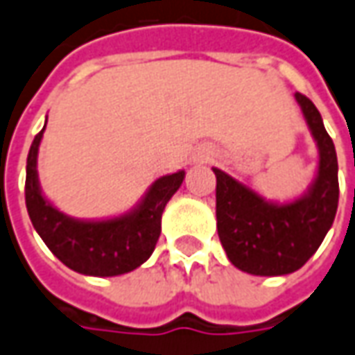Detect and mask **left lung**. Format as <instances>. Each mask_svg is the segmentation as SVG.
Here are the masks:
<instances>
[{"label": "left lung", "mask_w": 355, "mask_h": 355, "mask_svg": "<svg viewBox=\"0 0 355 355\" xmlns=\"http://www.w3.org/2000/svg\"><path fill=\"white\" fill-rule=\"evenodd\" d=\"M318 148V170L305 193L287 203L213 168L216 175V230L228 260L252 275H287L303 268L334 223L338 209V158L315 103L295 94Z\"/></svg>", "instance_id": "left-lung-1"}]
</instances>
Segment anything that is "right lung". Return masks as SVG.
Instances as JSON below:
<instances>
[{"label": "right lung", "mask_w": 355, "mask_h": 355, "mask_svg": "<svg viewBox=\"0 0 355 355\" xmlns=\"http://www.w3.org/2000/svg\"><path fill=\"white\" fill-rule=\"evenodd\" d=\"M42 132L35 137L27 156L25 203L28 216L50 252L70 270L94 277L132 272L152 256L160 239L162 213L180 189L185 172L162 175L148 187L139 205L125 215L82 220L58 211L42 195L37 156Z\"/></svg>", "instance_id": "right-lung-1"}]
</instances>
